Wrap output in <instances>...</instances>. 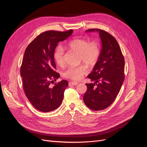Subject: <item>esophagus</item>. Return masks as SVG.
Wrapping results in <instances>:
<instances>
[{"instance_id": "obj_1", "label": "esophagus", "mask_w": 147, "mask_h": 147, "mask_svg": "<svg viewBox=\"0 0 147 147\" xmlns=\"http://www.w3.org/2000/svg\"><path fill=\"white\" fill-rule=\"evenodd\" d=\"M78 82H70L69 83V86H71V85H74V86H75V85H77V84H78Z\"/></svg>"}]
</instances>
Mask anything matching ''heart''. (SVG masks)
I'll list each match as a JSON object with an SVG mask.
<instances>
[{"mask_svg": "<svg viewBox=\"0 0 147 147\" xmlns=\"http://www.w3.org/2000/svg\"><path fill=\"white\" fill-rule=\"evenodd\" d=\"M69 50L78 53L80 62H83L88 65H94L98 61L100 55V48L98 42L96 40L89 42L84 38H75L68 42ZM54 59L56 64L60 67L65 64L64 50L62 47H57L54 53ZM88 72L86 65L71 66L63 73L64 77L72 80L78 81Z\"/></svg>", "mask_w": 147, "mask_h": 147, "instance_id": "heart-1", "label": "heart"}]
</instances>
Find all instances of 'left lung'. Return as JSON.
I'll return each mask as SVG.
<instances>
[{"mask_svg": "<svg viewBox=\"0 0 147 147\" xmlns=\"http://www.w3.org/2000/svg\"><path fill=\"white\" fill-rule=\"evenodd\" d=\"M86 32H97L102 43L100 55L88 78L87 91L83 96L84 104L93 110L105 109L112 104L119 92L124 80V59L117 40L112 35L99 29Z\"/></svg>", "mask_w": 147, "mask_h": 147, "instance_id": "8db88e82", "label": "left lung"}]
</instances>
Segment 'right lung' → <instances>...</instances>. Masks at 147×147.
Wrapping results in <instances>:
<instances>
[{"instance_id": "right-lung-1", "label": "right lung", "mask_w": 147, "mask_h": 147, "mask_svg": "<svg viewBox=\"0 0 147 147\" xmlns=\"http://www.w3.org/2000/svg\"><path fill=\"white\" fill-rule=\"evenodd\" d=\"M72 33V29L65 32L46 31L38 35L26 49L20 70L23 89L29 102L40 112L55 110L63 102L67 81L63 80L50 86L60 77L55 72L54 53L58 43Z\"/></svg>"}]
</instances>
